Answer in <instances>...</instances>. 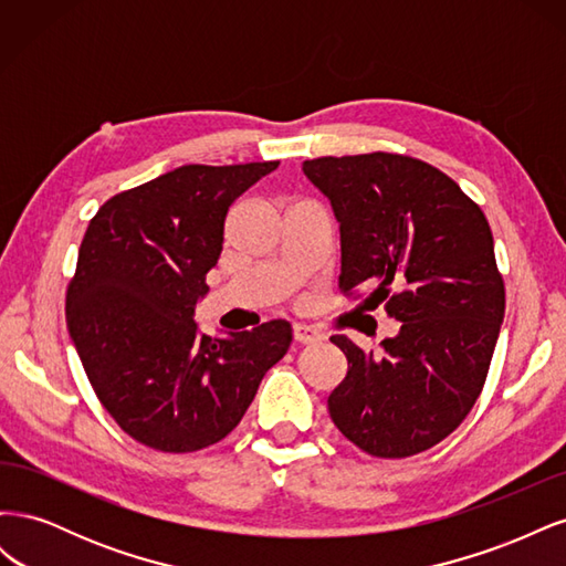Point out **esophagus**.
Returning a JSON list of instances; mask_svg holds the SVG:
<instances>
[{
	"instance_id": "obj_1",
	"label": "esophagus",
	"mask_w": 566,
	"mask_h": 566,
	"mask_svg": "<svg viewBox=\"0 0 566 566\" xmlns=\"http://www.w3.org/2000/svg\"><path fill=\"white\" fill-rule=\"evenodd\" d=\"M293 337H295V342H300V345H316V342L323 339V335L306 323H295L293 325Z\"/></svg>"
}]
</instances>
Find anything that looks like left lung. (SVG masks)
Listing matches in <instances>:
<instances>
[{"label":"left lung","instance_id":"1","mask_svg":"<svg viewBox=\"0 0 566 566\" xmlns=\"http://www.w3.org/2000/svg\"><path fill=\"white\" fill-rule=\"evenodd\" d=\"M304 177L339 224V287L366 283L370 310L401 321L382 352L331 342L347 378L328 397L337 430L378 458H406L447 439L484 387L505 314L484 212L437 167L391 153L316 158Z\"/></svg>","mask_w":566,"mask_h":566}]
</instances>
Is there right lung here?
I'll list each match as a JSON object with an SVG mask.
<instances>
[{"mask_svg": "<svg viewBox=\"0 0 566 566\" xmlns=\"http://www.w3.org/2000/svg\"><path fill=\"white\" fill-rule=\"evenodd\" d=\"M276 167H177L111 198L84 233L67 333L98 401L150 449L188 453L224 439L293 342L281 318L227 337L193 318L229 208Z\"/></svg>", "mask_w": 566, "mask_h": 566, "instance_id": "1", "label": "right lung"}]
</instances>
